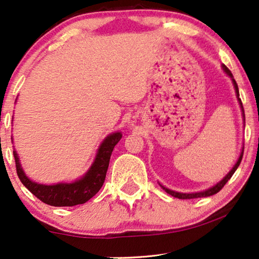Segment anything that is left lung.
Instances as JSON below:
<instances>
[{"label":"left lung","mask_w":259,"mask_h":259,"mask_svg":"<svg viewBox=\"0 0 259 259\" xmlns=\"http://www.w3.org/2000/svg\"><path fill=\"white\" fill-rule=\"evenodd\" d=\"M223 69H224V72L228 74V75L231 77L232 79V81H233V84H235V90H236V93H237V97H238V100H239V104H240V106H242V109H243V104H242V100H240L239 99V91H238V86H237V82L235 81V79H233V76H232V73H231V70H230L228 67H226L225 65H223ZM243 113H244V109H243ZM244 118H245V116H244ZM243 153H244V148H243V151H242V153H240V155H239V159H238V161L236 162V165L233 166V168L231 169V171H230V173L228 176L225 177L224 179L222 180V182H219L217 185H214L213 187H211V189H208V190H206V191H203V192H198V193H179V192H175V191H171V190H168V189H166V187H164L162 185H160L162 189H164L166 192H167L168 194H171V196H173V197H176V198H179V199H192V198H200V197H210V196H212V194H215L217 192H219V191H221L223 187H224V185L226 183L229 182L230 180V178H231L232 177V175L233 173L236 172V169H237V167H238L239 166V164H240V161H242V158H243Z\"/></svg>","instance_id":"obj_1"}]
</instances>
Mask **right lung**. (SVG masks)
Returning <instances> with one entry per match:
<instances>
[{
  "mask_svg": "<svg viewBox=\"0 0 259 259\" xmlns=\"http://www.w3.org/2000/svg\"><path fill=\"white\" fill-rule=\"evenodd\" d=\"M121 137L120 132L109 134L99 148L97 158L90 171L83 178L75 183L56 184V185H41V184L33 183L24 175L21 168L16 151H14L17 176L21 183L45 204L52 205V206H74V205L84 204L92 197H94L104 185L113 148L119 143Z\"/></svg>",
  "mask_w": 259,
  "mask_h": 259,
  "instance_id": "right-lung-1",
  "label": "right lung"
}]
</instances>
